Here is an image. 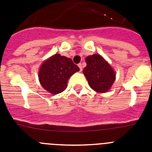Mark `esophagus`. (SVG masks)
<instances>
[{"instance_id":"1","label":"esophagus","mask_w":152,"mask_h":152,"mask_svg":"<svg viewBox=\"0 0 152 152\" xmlns=\"http://www.w3.org/2000/svg\"><path fill=\"white\" fill-rule=\"evenodd\" d=\"M77 65H78L79 68H80V72H81V71H82V66H81V64L80 63V64H78Z\"/></svg>"}]
</instances>
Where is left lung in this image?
Wrapping results in <instances>:
<instances>
[{
	"mask_svg": "<svg viewBox=\"0 0 152 152\" xmlns=\"http://www.w3.org/2000/svg\"><path fill=\"white\" fill-rule=\"evenodd\" d=\"M87 66L84 75L90 87L99 93H104L110 89L116 79V74L112 67L100 55L94 54L86 58Z\"/></svg>",
	"mask_w": 152,
	"mask_h": 152,
	"instance_id": "obj_1",
	"label": "left lung"
}]
</instances>
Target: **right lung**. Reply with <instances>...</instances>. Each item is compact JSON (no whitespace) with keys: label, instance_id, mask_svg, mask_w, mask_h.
Returning <instances> with one entry per match:
<instances>
[{"label":"right lung","instance_id":"add662e5","mask_svg":"<svg viewBox=\"0 0 152 152\" xmlns=\"http://www.w3.org/2000/svg\"><path fill=\"white\" fill-rule=\"evenodd\" d=\"M79 70L71 58L56 54L41 65L39 82L47 91L57 94L66 89L68 78Z\"/></svg>","mask_w":152,"mask_h":152}]
</instances>
